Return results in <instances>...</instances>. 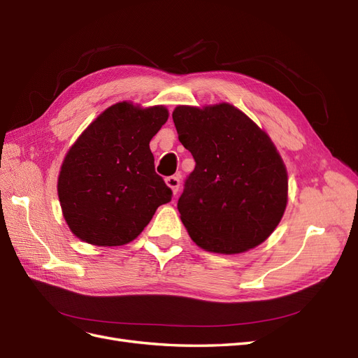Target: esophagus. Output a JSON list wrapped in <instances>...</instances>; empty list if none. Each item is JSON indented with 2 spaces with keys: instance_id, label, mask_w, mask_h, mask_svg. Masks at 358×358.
Returning a JSON list of instances; mask_svg holds the SVG:
<instances>
[{
  "instance_id": "obj_1",
  "label": "esophagus",
  "mask_w": 358,
  "mask_h": 358,
  "mask_svg": "<svg viewBox=\"0 0 358 358\" xmlns=\"http://www.w3.org/2000/svg\"><path fill=\"white\" fill-rule=\"evenodd\" d=\"M165 182H166V186L172 190V193H177L178 192V189H180V177L178 176H172V177H168L166 180H165Z\"/></svg>"
}]
</instances>
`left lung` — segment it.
<instances>
[{
  "label": "left lung",
  "instance_id": "1",
  "mask_svg": "<svg viewBox=\"0 0 358 358\" xmlns=\"http://www.w3.org/2000/svg\"><path fill=\"white\" fill-rule=\"evenodd\" d=\"M172 119L196 162L177 205L192 241L226 255L267 241L287 205V171L267 132L229 103L177 106Z\"/></svg>",
  "mask_w": 358,
  "mask_h": 358
}]
</instances>
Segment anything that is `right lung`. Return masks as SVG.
Returning <instances> with one entry per match:
<instances>
[{
	"instance_id": "1",
	"label": "right lung",
	"mask_w": 358,
	"mask_h": 358,
	"mask_svg": "<svg viewBox=\"0 0 358 358\" xmlns=\"http://www.w3.org/2000/svg\"><path fill=\"white\" fill-rule=\"evenodd\" d=\"M165 106L116 103L92 121L64 156L57 180L71 231L96 246L132 242L171 201L156 174L150 140L168 121Z\"/></svg>"
}]
</instances>
